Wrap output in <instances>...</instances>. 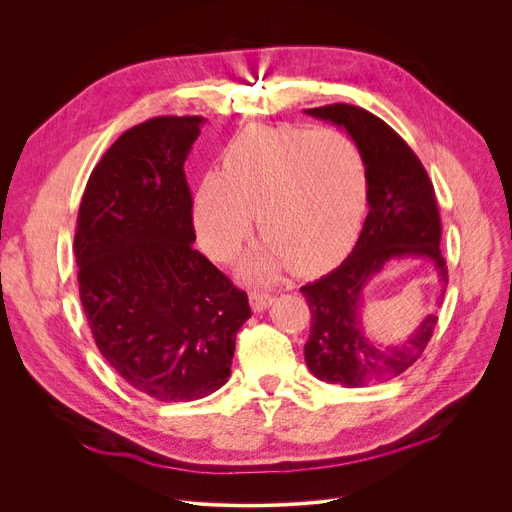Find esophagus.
<instances>
[{
  "mask_svg": "<svg viewBox=\"0 0 512 512\" xmlns=\"http://www.w3.org/2000/svg\"><path fill=\"white\" fill-rule=\"evenodd\" d=\"M249 300H251L253 312H263V310L269 308L271 302H273V298H271L269 294H265V291H251Z\"/></svg>",
  "mask_w": 512,
  "mask_h": 512,
  "instance_id": "obj_1",
  "label": "esophagus"
}]
</instances>
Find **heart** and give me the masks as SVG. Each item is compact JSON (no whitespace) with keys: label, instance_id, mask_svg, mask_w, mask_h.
<instances>
[{"label":"heart","instance_id":"1","mask_svg":"<svg viewBox=\"0 0 512 512\" xmlns=\"http://www.w3.org/2000/svg\"><path fill=\"white\" fill-rule=\"evenodd\" d=\"M367 166L334 131L249 127L223 154V170L208 172L192 200L202 249L231 261L251 229L263 235L245 271L269 281L291 263L306 273L328 263L352 239L367 204Z\"/></svg>","mask_w":512,"mask_h":512}]
</instances>
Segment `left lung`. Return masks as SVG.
I'll return each mask as SVG.
<instances>
[{
	"label": "left lung",
	"instance_id": "obj_1",
	"mask_svg": "<svg viewBox=\"0 0 512 512\" xmlns=\"http://www.w3.org/2000/svg\"><path fill=\"white\" fill-rule=\"evenodd\" d=\"M306 113L346 129L369 178V214L352 253L328 275L300 287L312 312L304 346L308 369L316 379L348 389L389 381L421 356L437 316L427 314L405 342L383 348L362 332L364 287L387 263L429 261L442 283L437 306L442 304L448 267L440 251L442 221L433 184L403 137L377 115L346 103Z\"/></svg>",
	"mask_w": 512,
	"mask_h": 512
}]
</instances>
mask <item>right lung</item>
<instances>
[{"label": "right lung", "mask_w": 512, "mask_h": 512, "mask_svg": "<svg viewBox=\"0 0 512 512\" xmlns=\"http://www.w3.org/2000/svg\"><path fill=\"white\" fill-rule=\"evenodd\" d=\"M204 117L127 129L95 166L79 208L81 304L115 373L158 401H194L231 377L249 298L200 251L184 162Z\"/></svg>", "instance_id": "1"}]
</instances>
